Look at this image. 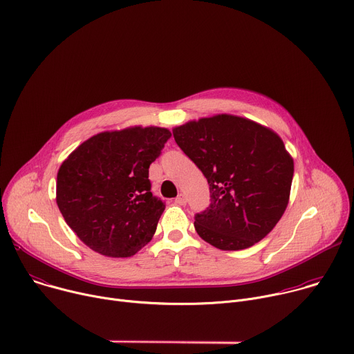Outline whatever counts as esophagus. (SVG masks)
Here are the masks:
<instances>
[{
	"instance_id": "esophagus-1",
	"label": "esophagus",
	"mask_w": 354,
	"mask_h": 354,
	"mask_svg": "<svg viewBox=\"0 0 354 354\" xmlns=\"http://www.w3.org/2000/svg\"><path fill=\"white\" fill-rule=\"evenodd\" d=\"M175 203L179 206H185L186 205V196L185 194H178L175 198Z\"/></svg>"
}]
</instances>
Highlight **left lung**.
Instances as JSON below:
<instances>
[{
  "mask_svg": "<svg viewBox=\"0 0 354 354\" xmlns=\"http://www.w3.org/2000/svg\"><path fill=\"white\" fill-rule=\"evenodd\" d=\"M172 133L210 185L212 205L194 217L198 236L221 250L262 241L290 200L294 161L281 137L227 113L190 120Z\"/></svg>",
  "mask_w": 354,
  "mask_h": 354,
  "instance_id": "8db88e82",
  "label": "left lung"
}]
</instances>
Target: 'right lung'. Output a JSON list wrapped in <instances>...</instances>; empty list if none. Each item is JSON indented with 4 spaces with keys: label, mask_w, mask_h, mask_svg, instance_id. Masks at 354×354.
Here are the masks:
<instances>
[{
    "label": "right lung",
    "mask_w": 354,
    "mask_h": 354,
    "mask_svg": "<svg viewBox=\"0 0 354 354\" xmlns=\"http://www.w3.org/2000/svg\"><path fill=\"white\" fill-rule=\"evenodd\" d=\"M171 131L133 126L97 133L63 161L57 206L75 235L108 258H130L153 239L165 205L151 193L148 168Z\"/></svg>",
    "instance_id": "obj_1"
}]
</instances>
